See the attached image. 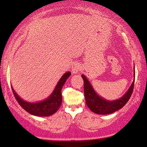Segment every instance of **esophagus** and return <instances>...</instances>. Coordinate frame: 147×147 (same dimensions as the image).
<instances>
[{
	"label": "esophagus",
	"mask_w": 147,
	"mask_h": 147,
	"mask_svg": "<svg viewBox=\"0 0 147 147\" xmlns=\"http://www.w3.org/2000/svg\"><path fill=\"white\" fill-rule=\"evenodd\" d=\"M80 69V65L79 63H74L71 67V71L73 74H78Z\"/></svg>",
	"instance_id": "1"
}]
</instances>
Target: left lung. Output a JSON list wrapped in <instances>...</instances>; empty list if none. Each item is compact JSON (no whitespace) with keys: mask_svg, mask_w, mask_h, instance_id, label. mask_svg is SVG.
Wrapping results in <instances>:
<instances>
[{"mask_svg":"<svg viewBox=\"0 0 147 147\" xmlns=\"http://www.w3.org/2000/svg\"><path fill=\"white\" fill-rule=\"evenodd\" d=\"M82 77L84 80V90L86 104L92 112L98 114L106 115L121 109L130 99L134 89V79L129 89L123 96L118 100L110 101L104 99L96 93L86 76L82 74ZM134 77H135V72H134Z\"/></svg>","mask_w":147,"mask_h":147,"instance_id":"8db88e82","label":"left lung"}]
</instances>
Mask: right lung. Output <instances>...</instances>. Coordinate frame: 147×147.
<instances>
[{
  "label": "right lung",
  "mask_w": 147,
  "mask_h": 147,
  "mask_svg": "<svg viewBox=\"0 0 147 147\" xmlns=\"http://www.w3.org/2000/svg\"><path fill=\"white\" fill-rule=\"evenodd\" d=\"M70 76H71V72L69 71L64 74L60 78L51 95L43 101L37 102L25 101L21 97H19L11 86L12 90L19 104L24 110L29 114L37 116H49L55 113L61 106L62 102L61 88Z\"/></svg>",
  "instance_id": "1"
}]
</instances>
